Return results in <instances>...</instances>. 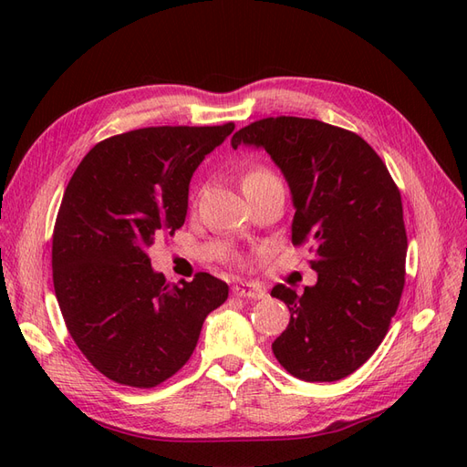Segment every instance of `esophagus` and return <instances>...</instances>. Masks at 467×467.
Returning <instances> with one entry per match:
<instances>
[{
    "instance_id": "esophagus-1",
    "label": "esophagus",
    "mask_w": 467,
    "mask_h": 467,
    "mask_svg": "<svg viewBox=\"0 0 467 467\" xmlns=\"http://www.w3.org/2000/svg\"><path fill=\"white\" fill-rule=\"evenodd\" d=\"M234 296L237 298H249V300H263L266 296V290L255 282H244V285L234 286Z\"/></svg>"
}]
</instances>
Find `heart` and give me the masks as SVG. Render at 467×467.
Wrapping results in <instances>:
<instances>
[{
	"label": "heart",
	"mask_w": 467,
	"mask_h": 467,
	"mask_svg": "<svg viewBox=\"0 0 467 467\" xmlns=\"http://www.w3.org/2000/svg\"><path fill=\"white\" fill-rule=\"evenodd\" d=\"M268 177H275V175L271 171H266V169H263V167H255V169H251V171L244 177V182L261 181V179H268Z\"/></svg>",
	"instance_id": "1"
}]
</instances>
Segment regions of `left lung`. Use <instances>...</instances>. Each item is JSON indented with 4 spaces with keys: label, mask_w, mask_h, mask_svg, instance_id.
<instances>
[{
    "label": "left lung",
    "mask_w": 467,
    "mask_h": 467,
    "mask_svg": "<svg viewBox=\"0 0 467 467\" xmlns=\"http://www.w3.org/2000/svg\"><path fill=\"white\" fill-rule=\"evenodd\" d=\"M263 148L285 175L294 204L292 244H312L317 273L304 294L276 285L290 323L276 360L304 381H337L384 341L405 285L401 194L364 140L316 119L276 117L237 130L232 148Z\"/></svg>",
    "instance_id": "obj_1"
}]
</instances>
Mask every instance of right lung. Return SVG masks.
<instances>
[{
	"instance_id": "add662e5",
	"label": "right lung",
	"mask_w": 467,
	"mask_h": 467,
	"mask_svg": "<svg viewBox=\"0 0 467 467\" xmlns=\"http://www.w3.org/2000/svg\"><path fill=\"white\" fill-rule=\"evenodd\" d=\"M158 126L103 140L69 179L52 235L54 292L79 350L109 379L155 388L181 370L228 285L199 273L181 286L148 249L187 218L196 167L234 132Z\"/></svg>"
}]
</instances>
